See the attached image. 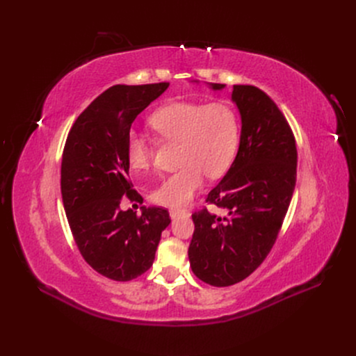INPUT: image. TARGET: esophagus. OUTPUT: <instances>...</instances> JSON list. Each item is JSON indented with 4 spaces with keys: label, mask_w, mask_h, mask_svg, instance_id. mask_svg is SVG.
<instances>
[{
    "label": "esophagus",
    "mask_w": 356,
    "mask_h": 356,
    "mask_svg": "<svg viewBox=\"0 0 356 356\" xmlns=\"http://www.w3.org/2000/svg\"><path fill=\"white\" fill-rule=\"evenodd\" d=\"M169 216H171V218H177L179 216H188V211L185 210H169Z\"/></svg>",
    "instance_id": "obj_1"
}]
</instances>
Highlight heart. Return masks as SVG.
Segmentation results:
<instances>
[{"label":"heart","mask_w":356,"mask_h":356,"mask_svg":"<svg viewBox=\"0 0 356 356\" xmlns=\"http://www.w3.org/2000/svg\"><path fill=\"white\" fill-rule=\"evenodd\" d=\"M149 126L161 139L179 143L178 159L182 166L165 177L150 194L156 204L172 210L190 204L204 175H223L239 146V118L227 103L172 101L152 113ZM126 159L134 172L150 168L152 149L139 131L129 133Z\"/></svg>","instance_id":"1"}]
</instances>
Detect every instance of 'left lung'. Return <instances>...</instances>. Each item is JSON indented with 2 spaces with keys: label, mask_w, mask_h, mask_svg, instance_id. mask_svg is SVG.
I'll return each mask as SVG.
<instances>
[{
  "label": "left lung",
  "mask_w": 356,
  "mask_h": 356,
  "mask_svg": "<svg viewBox=\"0 0 356 356\" xmlns=\"http://www.w3.org/2000/svg\"><path fill=\"white\" fill-rule=\"evenodd\" d=\"M209 88L222 91L226 86L209 83ZM230 95L241 115L239 149L207 197L227 214L194 213L188 248L193 273L213 286L239 282L264 262L296 187V140L280 108L253 86H233Z\"/></svg>",
  "instance_id": "left-lung-1"
}]
</instances>
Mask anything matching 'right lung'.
<instances>
[{"label": "right lung", "instance_id": "add662e5", "mask_svg": "<svg viewBox=\"0 0 356 356\" xmlns=\"http://www.w3.org/2000/svg\"><path fill=\"white\" fill-rule=\"evenodd\" d=\"M169 87L114 86L76 118L62 156L60 191L65 213L81 255L98 274L114 281L138 278L152 266L161 233L171 223L159 207L122 210L131 190L126 143L136 117Z\"/></svg>", "mask_w": 356, "mask_h": 356}]
</instances>
